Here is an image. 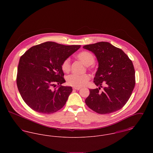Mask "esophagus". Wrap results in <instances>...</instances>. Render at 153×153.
I'll list each match as a JSON object with an SVG mask.
<instances>
[{
	"label": "esophagus",
	"instance_id": "1",
	"mask_svg": "<svg viewBox=\"0 0 153 153\" xmlns=\"http://www.w3.org/2000/svg\"><path fill=\"white\" fill-rule=\"evenodd\" d=\"M80 88H77V87L73 88V89H74V90H79V89H80Z\"/></svg>",
	"mask_w": 153,
	"mask_h": 153
}]
</instances>
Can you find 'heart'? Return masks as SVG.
Masks as SVG:
<instances>
[{"instance_id":"b5f03b06","label":"heart","mask_w":153,"mask_h":153,"mask_svg":"<svg viewBox=\"0 0 153 153\" xmlns=\"http://www.w3.org/2000/svg\"><path fill=\"white\" fill-rule=\"evenodd\" d=\"M77 57L81 60L85 65H92L95 62V57L94 55L87 51L80 52L77 55ZM61 69L65 73H68L71 69V62L69 58L65 59L61 64ZM89 76L87 74L79 75L72 74L68 76L66 78V82L68 85L74 87L81 88L87 84L89 80Z\"/></svg>"}]
</instances>
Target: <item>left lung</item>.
<instances>
[{
	"label": "left lung",
	"instance_id": "left-lung-1",
	"mask_svg": "<svg viewBox=\"0 0 153 153\" xmlns=\"http://www.w3.org/2000/svg\"><path fill=\"white\" fill-rule=\"evenodd\" d=\"M83 48L94 53L99 63L94 82L99 88L89 89L86 104L100 114L121 109L130 99L135 85L132 61L122 49L107 42L87 45ZM102 83L106 87L100 92Z\"/></svg>",
	"mask_w": 153,
	"mask_h": 153
}]
</instances>
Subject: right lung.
Segmentation results:
<instances>
[{"label": "right lung", "instance_id": "1", "mask_svg": "<svg viewBox=\"0 0 153 153\" xmlns=\"http://www.w3.org/2000/svg\"><path fill=\"white\" fill-rule=\"evenodd\" d=\"M80 46L46 42L31 47L21 57L16 84L31 109L51 114L64 106L72 88L61 85L65 82L61 64ZM56 83L59 85L53 89Z\"/></svg>", "mask_w": 153, "mask_h": 153}]
</instances>
